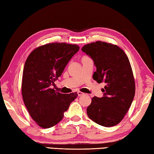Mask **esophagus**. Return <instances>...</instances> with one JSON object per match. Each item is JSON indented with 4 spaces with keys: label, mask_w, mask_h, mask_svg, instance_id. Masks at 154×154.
Returning <instances> with one entry per match:
<instances>
[{
    "label": "esophagus",
    "mask_w": 154,
    "mask_h": 154,
    "mask_svg": "<svg viewBox=\"0 0 154 154\" xmlns=\"http://www.w3.org/2000/svg\"><path fill=\"white\" fill-rule=\"evenodd\" d=\"M83 94H84V93L81 92V91H78V95H79V96H81V95H83Z\"/></svg>",
    "instance_id": "1"
}]
</instances>
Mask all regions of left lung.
I'll use <instances>...</instances> for the list:
<instances>
[{
  "mask_svg": "<svg viewBox=\"0 0 154 154\" xmlns=\"http://www.w3.org/2000/svg\"><path fill=\"white\" fill-rule=\"evenodd\" d=\"M82 51L90 56L97 67L93 79L105 82L103 97H94L87 107L88 118L106 127L120 123L133 101L135 84L130 61L117 45L97 41L85 45Z\"/></svg>",
  "mask_w": 154,
  "mask_h": 154,
  "instance_id": "obj_1",
  "label": "left lung"
}]
</instances>
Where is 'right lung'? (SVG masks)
Here are the masks:
<instances>
[{
    "instance_id": "right-lung-1",
    "label": "right lung",
    "mask_w": 154,
    "mask_h": 154,
    "mask_svg": "<svg viewBox=\"0 0 154 154\" xmlns=\"http://www.w3.org/2000/svg\"><path fill=\"white\" fill-rule=\"evenodd\" d=\"M80 47L53 42L35 48L23 67L21 93L29 115L40 127L51 128L60 122L76 93L61 94L53 88L67 63Z\"/></svg>"
}]
</instances>
